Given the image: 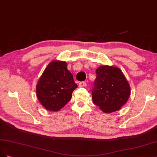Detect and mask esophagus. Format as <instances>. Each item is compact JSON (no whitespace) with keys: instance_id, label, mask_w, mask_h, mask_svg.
<instances>
[{"instance_id":"obj_1","label":"esophagus","mask_w":157,"mask_h":157,"mask_svg":"<svg viewBox=\"0 0 157 157\" xmlns=\"http://www.w3.org/2000/svg\"><path fill=\"white\" fill-rule=\"evenodd\" d=\"M87 85V83L84 82H81L79 83V87H85V86Z\"/></svg>"}]
</instances>
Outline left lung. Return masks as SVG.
Listing matches in <instances>:
<instances>
[{
  "instance_id": "1",
  "label": "left lung",
  "mask_w": 157,
  "mask_h": 157,
  "mask_svg": "<svg viewBox=\"0 0 157 157\" xmlns=\"http://www.w3.org/2000/svg\"><path fill=\"white\" fill-rule=\"evenodd\" d=\"M97 78L92 90L93 103L104 113L119 110L130 95L129 84L120 68L101 66L96 70Z\"/></svg>"
}]
</instances>
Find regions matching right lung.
<instances>
[{"mask_svg":"<svg viewBox=\"0 0 157 157\" xmlns=\"http://www.w3.org/2000/svg\"><path fill=\"white\" fill-rule=\"evenodd\" d=\"M77 87L67 63L53 60L36 85L37 98L44 108L57 112L71 100L72 93Z\"/></svg>","mask_w":157,"mask_h":157,"instance_id":"add662e5","label":"right lung"}]
</instances>
